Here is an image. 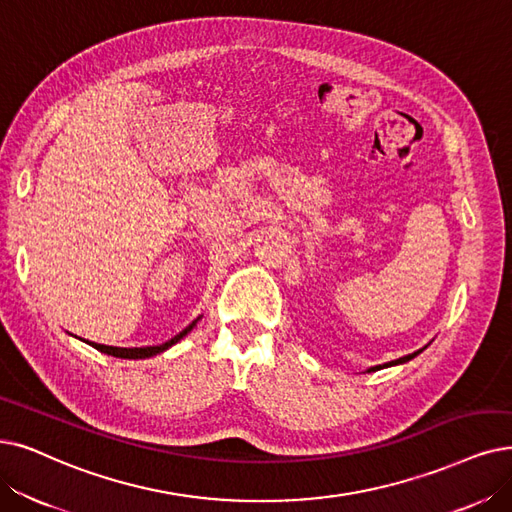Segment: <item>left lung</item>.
Masks as SVG:
<instances>
[{
  "label": "left lung",
  "mask_w": 512,
  "mask_h": 512,
  "mask_svg": "<svg viewBox=\"0 0 512 512\" xmlns=\"http://www.w3.org/2000/svg\"><path fill=\"white\" fill-rule=\"evenodd\" d=\"M426 349V346H424ZM422 353V349L420 351H416V353H412V355H405V357H399V359H395V361H391V363H384V365H374V367H370V370L367 372H378V370H382V367H391V365H401V363H407L410 359H414L416 355H420Z\"/></svg>",
  "instance_id": "1"
}]
</instances>
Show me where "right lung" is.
<instances>
[{"instance_id":"add662e5","label":"right lung","mask_w":512,"mask_h":512,"mask_svg":"<svg viewBox=\"0 0 512 512\" xmlns=\"http://www.w3.org/2000/svg\"><path fill=\"white\" fill-rule=\"evenodd\" d=\"M199 319H195L191 325H187L185 330H182L180 334H176L172 340L163 342V344H157V346H140V349H121V346H107V344H96V342H88L90 346H94L96 351L105 353V355H111V357H119V359H147V357H153V355H159L163 351H168L170 346H174L180 338H185Z\"/></svg>"}]
</instances>
